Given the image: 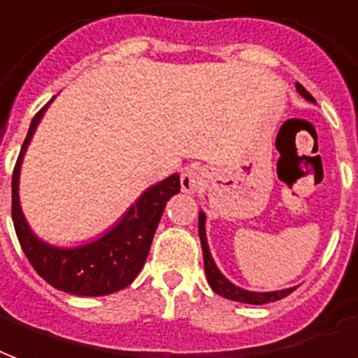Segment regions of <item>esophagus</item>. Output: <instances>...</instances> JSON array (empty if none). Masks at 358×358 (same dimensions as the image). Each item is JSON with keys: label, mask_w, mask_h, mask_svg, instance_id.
<instances>
[{"label": "esophagus", "mask_w": 358, "mask_h": 358, "mask_svg": "<svg viewBox=\"0 0 358 358\" xmlns=\"http://www.w3.org/2000/svg\"><path fill=\"white\" fill-rule=\"evenodd\" d=\"M203 178H205V174H203V171H201L199 166H189V169H186V171L182 172V180H180L182 192H197L201 184H203Z\"/></svg>", "instance_id": "34e87169"}]
</instances>
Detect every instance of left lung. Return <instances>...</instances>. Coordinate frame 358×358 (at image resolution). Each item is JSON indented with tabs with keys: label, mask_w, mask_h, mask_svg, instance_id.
<instances>
[{
	"label": "left lung",
	"mask_w": 358,
	"mask_h": 358,
	"mask_svg": "<svg viewBox=\"0 0 358 358\" xmlns=\"http://www.w3.org/2000/svg\"><path fill=\"white\" fill-rule=\"evenodd\" d=\"M296 91L300 92L301 96L306 98L307 102H315V98L309 94V92L301 87L300 83H296ZM206 216L205 213L201 210L199 213V239L201 246H203V260H205V273L208 285L213 288L214 292L224 296L227 300L241 301V303H252V306H264V303H269V301H277L280 298H285L288 294L292 292L294 288H282V290H273V292H252V290H245V288L233 285L231 280L226 279L224 273L220 271L216 262L213 260V254H210V248H208V243H206V229H205Z\"/></svg>",
	"instance_id": "8db88e82"
}]
</instances>
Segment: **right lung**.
<instances>
[{
	"label": "right lung",
	"mask_w": 358,
	"mask_h": 358,
	"mask_svg": "<svg viewBox=\"0 0 358 358\" xmlns=\"http://www.w3.org/2000/svg\"><path fill=\"white\" fill-rule=\"evenodd\" d=\"M51 102H47L31 119L13 172L15 231L28 262L51 287L76 296H108L129 287L142 271L166 201L180 192V174L174 172L169 178L148 187L121 220L94 241L64 248L39 239L22 213L18 184L26 150Z\"/></svg>",
	"instance_id": "right-lung-1"
}]
</instances>
